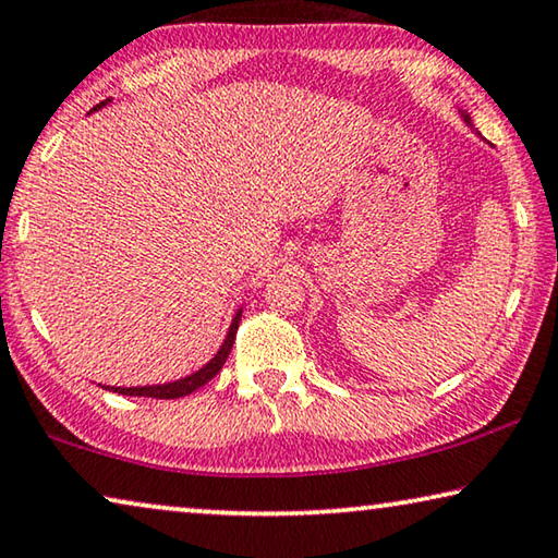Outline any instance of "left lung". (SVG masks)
<instances>
[{
    "label": "left lung",
    "mask_w": 558,
    "mask_h": 558,
    "mask_svg": "<svg viewBox=\"0 0 558 558\" xmlns=\"http://www.w3.org/2000/svg\"><path fill=\"white\" fill-rule=\"evenodd\" d=\"M464 119H466V121H470V117H466V113H464Z\"/></svg>",
    "instance_id": "1"
}]
</instances>
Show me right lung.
I'll return each instance as SVG.
<instances>
[{
    "instance_id": "obj_1",
    "label": "right lung",
    "mask_w": 558,
    "mask_h": 558,
    "mask_svg": "<svg viewBox=\"0 0 558 558\" xmlns=\"http://www.w3.org/2000/svg\"><path fill=\"white\" fill-rule=\"evenodd\" d=\"M99 106H104V101ZM99 106H96V109H99ZM238 323H241V313L235 315L231 330H228L226 342L220 344L218 355L210 360L206 367H201L198 373H193V375L183 377V379H179V383H171V385H158V387H106V390L119 392V395H129V397H156V400H175V397H185V395L196 392L198 387L206 385L208 379H214L220 373V367L226 365V360H228V355H231L233 342H235Z\"/></svg>"
}]
</instances>
